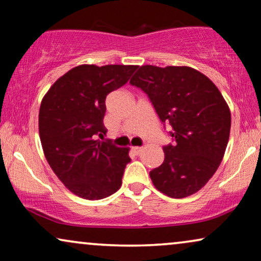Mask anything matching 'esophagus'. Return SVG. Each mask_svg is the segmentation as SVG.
<instances>
[{"label":"esophagus","instance_id":"esophagus-1","mask_svg":"<svg viewBox=\"0 0 261 261\" xmlns=\"http://www.w3.org/2000/svg\"><path fill=\"white\" fill-rule=\"evenodd\" d=\"M132 151H133L134 154H140V152L142 151V147H139V146H135V147H132Z\"/></svg>","mask_w":261,"mask_h":261}]
</instances>
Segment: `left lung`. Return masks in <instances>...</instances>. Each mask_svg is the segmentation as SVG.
<instances>
[{
  "label": "left lung",
  "instance_id": "left-lung-1",
  "mask_svg": "<svg viewBox=\"0 0 261 261\" xmlns=\"http://www.w3.org/2000/svg\"><path fill=\"white\" fill-rule=\"evenodd\" d=\"M129 83L147 94L173 144L149 172L154 187L172 198L188 197L216 172L230 133V110L216 85L189 66L144 65Z\"/></svg>",
  "mask_w": 261,
  "mask_h": 261
}]
</instances>
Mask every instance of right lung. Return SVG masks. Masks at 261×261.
<instances>
[{"instance_id": "add662e5", "label": "right lung", "mask_w": 261, "mask_h": 261, "mask_svg": "<svg viewBox=\"0 0 261 261\" xmlns=\"http://www.w3.org/2000/svg\"><path fill=\"white\" fill-rule=\"evenodd\" d=\"M137 65H80L49 88L39 110V135L57 177L74 195L102 199L119 190L129 148L101 141L106 97L129 80Z\"/></svg>"}]
</instances>
